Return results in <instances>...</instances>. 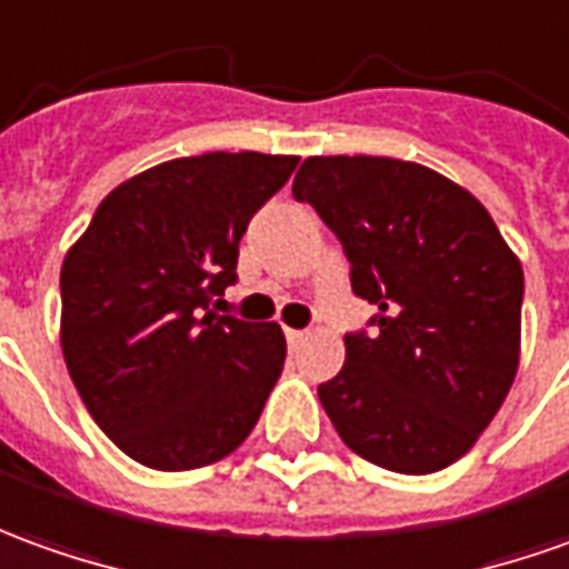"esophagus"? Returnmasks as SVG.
Returning a JSON list of instances; mask_svg holds the SVG:
<instances>
[{"label": "esophagus", "instance_id": "obj_1", "mask_svg": "<svg viewBox=\"0 0 569 569\" xmlns=\"http://www.w3.org/2000/svg\"><path fill=\"white\" fill-rule=\"evenodd\" d=\"M303 335H307V331H297V328H284V337H288V347H291V350H297V347L303 343Z\"/></svg>", "mask_w": 569, "mask_h": 569}]
</instances>
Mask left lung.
<instances>
[{
	"instance_id": "8db88e82",
	"label": "left lung",
	"mask_w": 569,
	"mask_h": 569,
	"mask_svg": "<svg viewBox=\"0 0 569 569\" xmlns=\"http://www.w3.org/2000/svg\"><path fill=\"white\" fill-rule=\"evenodd\" d=\"M293 198L337 234L356 297L378 312L350 331L319 399L352 452L397 473L442 471L508 397L520 352L523 269L487 207L421 163L307 158Z\"/></svg>"
}]
</instances>
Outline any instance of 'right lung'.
I'll list each match as a JSON object with an SVG mask.
<instances>
[{
    "label": "right lung",
    "instance_id": "right-lung-1",
    "mask_svg": "<svg viewBox=\"0 0 569 569\" xmlns=\"http://www.w3.org/2000/svg\"><path fill=\"white\" fill-rule=\"evenodd\" d=\"M300 158L167 160L113 188L61 266V350L96 425L154 471L247 440L284 368L276 322L217 316L253 213Z\"/></svg>",
    "mask_w": 569,
    "mask_h": 569
}]
</instances>
